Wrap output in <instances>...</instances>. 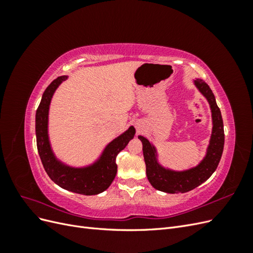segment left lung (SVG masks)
I'll return each instance as SVG.
<instances>
[{
    "mask_svg": "<svg viewBox=\"0 0 253 253\" xmlns=\"http://www.w3.org/2000/svg\"><path fill=\"white\" fill-rule=\"evenodd\" d=\"M195 85L209 101L213 119V131L208 153L200 165L194 169L186 172H172L165 170L157 164L154 148L152 147L149 140L142 136H138V138L142 142V152L145 167H147L148 179L153 187L159 191H163V192L185 193L202 185L216 170L221 154H223L225 143L224 124L220 110L215 101V97H214L208 84L202 79L195 80Z\"/></svg>",
    "mask_w": 253,
    "mask_h": 253,
    "instance_id": "obj_1",
    "label": "left lung"
}]
</instances>
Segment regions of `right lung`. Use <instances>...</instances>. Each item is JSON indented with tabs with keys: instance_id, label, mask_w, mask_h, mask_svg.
Returning a JSON list of instances; mask_svg holds the SVG:
<instances>
[{
	"instance_id": "1",
	"label": "right lung",
	"mask_w": 253,
	"mask_h": 253,
	"mask_svg": "<svg viewBox=\"0 0 253 253\" xmlns=\"http://www.w3.org/2000/svg\"><path fill=\"white\" fill-rule=\"evenodd\" d=\"M66 79V76L53 80L44 90L41 102L36 113L37 148L45 171L58 186L72 192L83 195H95L103 192L113 182L117 173L116 157L131 140L135 128L129 127L126 133L113 140L103 152L99 162L85 169H73L60 164L53 156L47 136V118L49 103L53 91L59 84Z\"/></svg>"
}]
</instances>
